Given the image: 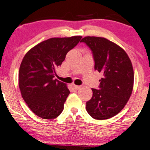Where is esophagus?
<instances>
[{
	"mask_svg": "<svg viewBox=\"0 0 150 150\" xmlns=\"http://www.w3.org/2000/svg\"><path fill=\"white\" fill-rule=\"evenodd\" d=\"M72 86H73V89H79L80 88V86H79V85H75V84H72Z\"/></svg>",
	"mask_w": 150,
	"mask_h": 150,
	"instance_id": "esophagus-1",
	"label": "esophagus"
}]
</instances>
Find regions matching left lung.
<instances>
[{
    "mask_svg": "<svg viewBox=\"0 0 150 150\" xmlns=\"http://www.w3.org/2000/svg\"><path fill=\"white\" fill-rule=\"evenodd\" d=\"M80 42L92 50L94 68L103 74L99 88L92 89V97L86 103V109L94 119H108L118 114L131 96L134 84L131 61L120 46L106 38L88 36Z\"/></svg>",
    "mask_w": 150,
    "mask_h": 150,
    "instance_id": "left-lung-1",
    "label": "left lung"
}]
</instances>
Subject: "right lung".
<instances>
[{"label": "right lung", "instance_id": "obj_1", "mask_svg": "<svg viewBox=\"0 0 150 150\" xmlns=\"http://www.w3.org/2000/svg\"><path fill=\"white\" fill-rule=\"evenodd\" d=\"M81 38H51L34 46L24 56L19 70V87L24 101L37 116L53 119L63 111L70 91L66 84L54 79L56 69Z\"/></svg>", "mask_w": 150, "mask_h": 150}]
</instances>
